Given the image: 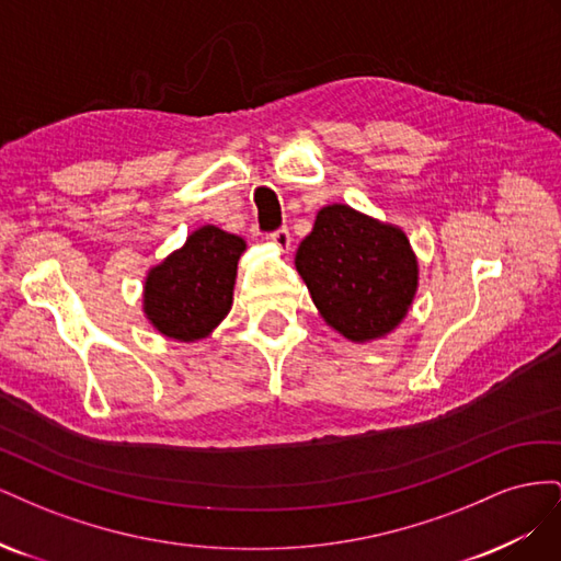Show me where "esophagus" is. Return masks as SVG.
<instances>
[{
  "label": "esophagus",
  "mask_w": 561,
  "mask_h": 561,
  "mask_svg": "<svg viewBox=\"0 0 561 561\" xmlns=\"http://www.w3.org/2000/svg\"><path fill=\"white\" fill-rule=\"evenodd\" d=\"M271 241L276 243V248H280V250H290V229L287 227H280V229H276V231H271V236H268Z\"/></svg>",
  "instance_id": "1"
}]
</instances>
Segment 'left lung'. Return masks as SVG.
<instances>
[{
  "label": "left lung",
  "mask_w": 561,
  "mask_h": 561,
  "mask_svg": "<svg viewBox=\"0 0 561 561\" xmlns=\"http://www.w3.org/2000/svg\"><path fill=\"white\" fill-rule=\"evenodd\" d=\"M295 266L320 316L351 342L396 330L419 283L407 236L339 203L318 213Z\"/></svg>",
  "instance_id": "obj_1"
}]
</instances>
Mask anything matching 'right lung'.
<instances>
[{"mask_svg":"<svg viewBox=\"0 0 561 561\" xmlns=\"http://www.w3.org/2000/svg\"><path fill=\"white\" fill-rule=\"evenodd\" d=\"M245 241L217 227L196 229L186 243L149 271L145 313L178 342L208 336L231 309L236 264Z\"/></svg>","mask_w":561,"mask_h":561,"instance_id":"1","label":"right lung"}]
</instances>
